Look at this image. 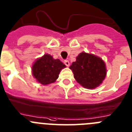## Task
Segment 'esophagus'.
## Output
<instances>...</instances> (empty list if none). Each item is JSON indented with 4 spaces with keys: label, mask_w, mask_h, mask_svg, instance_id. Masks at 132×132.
Segmentation results:
<instances>
[{
    "label": "esophagus",
    "mask_w": 132,
    "mask_h": 132,
    "mask_svg": "<svg viewBox=\"0 0 132 132\" xmlns=\"http://www.w3.org/2000/svg\"><path fill=\"white\" fill-rule=\"evenodd\" d=\"M64 63L65 64V65H66L67 67H69L70 63L69 61V60H65V61H64Z\"/></svg>",
    "instance_id": "obj_1"
}]
</instances>
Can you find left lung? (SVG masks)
<instances>
[{
  "instance_id": "obj_1",
  "label": "left lung",
  "mask_w": 132,
  "mask_h": 132,
  "mask_svg": "<svg viewBox=\"0 0 132 132\" xmlns=\"http://www.w3.org/2000/svg\"><path fill=\"white\" fill-rule=\"evenodd\" d=\"M77 82L87 89H95L107 75L105 63L92 54L81 52L69 67Z\"/></svg>"
}]
</instances>
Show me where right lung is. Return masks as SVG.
I'll use <instances>...</instances> for the list:
<instances>
[{
  "label": "right lung",
  "mask_w": 132,
  "mask_h": 132,
  "mask_svg": "<svg viewBox=\"0 0 132 132\" xmlns=\"http://www.w3.org/2000/svg\"><path fill=\"white\" fill-rule=\"evenodd\" d=\"M66 66L59 59H54L46 54L38 58L32 65V74L36 80L42 85L46 86L55 82L60 72Z\"/></svg>",
  "instance_id": "obj_1"
}]
</instances>
